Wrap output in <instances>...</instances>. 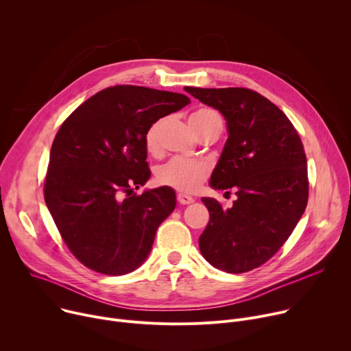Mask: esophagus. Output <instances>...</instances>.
Returning <instances> with one entry per match:
<instances>
[{"label":"esophagus","mask_w":351,"mask_h":351,"mask_svg":"<svg viewBox=\"0 0 351 351\" xmlns=\"http://www.w3.org/2000/svg\"><path fill=\"white\" fill-rule=\"evenodd\" d=\"M178 202H179L180 204H183V206H187V204L194 203V198L190 197V195H187V194L179 193V194H178Z\"/></svg>","instance_id":"esophagus-1"}]
</instances>
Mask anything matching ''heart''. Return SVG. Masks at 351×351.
<instances>
[{"label":"heart","mask_w":351,"mask_h":351,"mask_svg":"<svg viewBox=\"0 0 351 351\" xmlns=\"http://www.w3.org/2000/svg\"><path fill=\"white\" fill-rule=\"evenodd\" d=\"M217 121H222L219 114L210 108H202L193 112L189 118L191 129L195 132L198 128L211 125ZM165 125V118L154 121L145 130L144 145L149 154H158L161 149V132ZM210 168L206 162L193 161L187 158H172L167 164L161 165L156 171L157 180L164 184L173 187L183 193L195 191L207 179Z\"/></svg>","instance_id":"b5f03b06"}]
</instances>
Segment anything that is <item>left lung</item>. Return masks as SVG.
<instances>
[{"label":"left lung","mask_w":351,"mask_h":351,"mask_svg":"<svg viewBox=\"0 0 351 351\" xmlns=\"http://www.w3.org/2000/svg\"><path fill=\"white\" fill-rule=\"evenodd\" d=\"M184 90L218 110L228 140L210 184L234 190L232 208L203 197L210 222L199 252L215 268L241 274L267 263L289 239L308 202L307 158L289 118L268 98L243 87Z\"/></svg>","instance_id":"obj_1"}]
</instances>
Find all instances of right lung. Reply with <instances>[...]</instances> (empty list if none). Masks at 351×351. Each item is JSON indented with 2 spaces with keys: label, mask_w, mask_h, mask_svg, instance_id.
I'll return each mask as SVG.
<instances>
[{
  "label": "right lung",
  "mask_w": 351,
  "mask_h": 351,
  "mask_svg": "<svg viewBox=\"0 0 351 351\" xmlns=\"http://www.w3.org/2000/svg\"><path fill=\"white\" fill-rule=\"evenodd\" d=\"M189 103L179 93L114 86L90 97L60 128L44 199L65 244L87 268L125 275L152 252L176 194L167 186L133 193L152 175L144 134L154 121Z\"/></svg>",
  "instance_id": "right-lung-1"
}]
</instances>
